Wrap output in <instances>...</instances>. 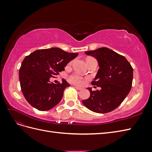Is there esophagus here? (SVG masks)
Wrapping results in <instances>:
<instances>
[{"instance_id": "1", "label": "esophagus", "mask_w": 152, "mask_h": 152, "mask_svg": "<svg viewBox=\"0 0 152 152\" xmlns=\"http://www.w3.org/2000/svg\"><path fill=\"white\" fill-rule=\"evenodd\" d=\"M75 89H77V90H81V89H82V88H81V87H80L75 86Z\"/></svg>"}]
</instances>
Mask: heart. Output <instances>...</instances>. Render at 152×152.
I'll use <instances>...</instances> for the list:
<instances>
[{"mask_svg": "<svg viewBox=\"0 0 152 152\" xmlns=\"http://www.w3.org/2000/svg\"><path fill=\"white\" fill-rule=\"evenodd\" d=\"M93 59V58H87L86 59V61L89 60V59ZM71 63H72V62L70 63V65ZM68 80L69 82H71V83L78 85V86L82 85V84H83V82H84V80H83V79H82V77H81L80 76H79V75H77V74H73V75H70L68 77Z\"/></svg>", "mask_w": 152, "mask_h": 152, "instance_id": "b5f03b06", "label": "heart"}]
</instances>
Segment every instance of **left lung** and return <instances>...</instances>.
Listing matches in <instances>:
<instances>
[{"mask_svg":"<svg viewBox=\"0 0 152 152\" xmlns=\"http://www.w3.org/2000/svg\"><path fill=\"white\" fill-rule=\"evenodd\" d=\"M97 59L99 68L93 86L101 90L90 91V97L82 100L86 107L94 112L105 113L117 108L129 93L132 83L133 69L127 59L107 48L85 52Z\"/></svg>","mask_w":152,"mask_h":152,"instance_id":"1","label":"left lung"}]
</instances>
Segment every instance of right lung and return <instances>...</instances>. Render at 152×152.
<instances>
[{"label": "right lung", "mask_w": 152, "mask_h": 152, "mask_svg": "<svg viewBox=\"0 0 152 152\" xmlns=\"http://www.w3.org/2000/svg\"><path fill=\"white\" fill-rule=\"evenodd\" d=\"M77 55L53 48L37 50L25 58L19 78L22 93L30 105L40 111H46L59 103L70 84L65 79L57 84L50 83L49 79L65 70Z\"/></svg>", "instance_id": "add662e5"}]
</instances>
